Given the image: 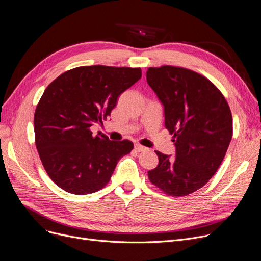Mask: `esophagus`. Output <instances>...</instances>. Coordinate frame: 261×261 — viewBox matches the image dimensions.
Here are the masks:
<instances>
[{"mask_svg":"<svg viewBox=\"0 0 261 261\" xmlns=\"http://www.w3.org/2000/svg\"><path fill=\"white\" fill-rule=\"evenodd\" d=\"M134 149H135V151L142 152V151H145L147 148H146V147H144L143 145H141V144H135L134 145Z\"/></svg>","mask_w":261,"mask_h":261,"instance_id":"34e87169","label":"esophagus"}]
</instances>
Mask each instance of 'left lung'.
I'll return each instance as SVG.
<instances>
[{"label": "left lung", "instance_id": "left-lung-1", "mask_svg": "<svg viewBox=\"0 0 261 261\" xmlns=\"http://www.w3.org/2000/svg\"><path fill=\"white\" fill-rule=\"evenodd\" d=\"M147 82L164 106L165 128L176 155L154 151L159 164L148 172L164 194L187 196L218 171L232 138V116L221 90L209 79L184 67H149Z\"/></svg>", "mask_w": 261, "mask_h": 261}]
</instances>
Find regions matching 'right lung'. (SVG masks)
I'll return each instance as SVG.
<instances>
[{
	"label": "right lung",
	"instance_id": "add662e5",
	"mask_svg": "<svg viewBox=\"0 0 261 261\" xmlns=\"http://www.w3.org/2000/svg\"><path fill=\"white\" fill-rule=\"evenodd\" d=\"M142 76L141 68L82 66L67 70L42 94L34 115L35 144L48 176L68 193L85 195L103 189L117 162L133 143L93 137L121 93Z\"/></svg>",
	"mask_w": 261,
	"mask_h": 261
}]
</instances>
